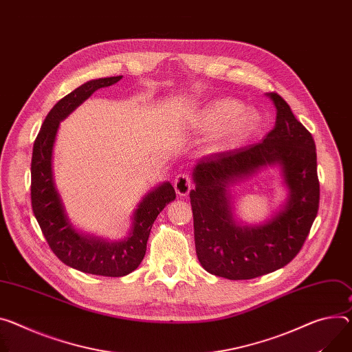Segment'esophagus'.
Segmentation results:
<instances>
[{"mask_svg": "<svg viewBox=\"0 0 352 352\" xmlns=\"http://www.w3.org/2000/svg\"><path fill=\"white\" fill-rule=\"evenodd\" d=\"M174 188L175 192L179 197H186L189 194L190 188H192V181H190V177L188 174H178L177 178L174 179Z\"/></svg>", "mask_w": 352, "mask_h": 352, "instance_id": "1", "label": "esophagus"}]
</instances>
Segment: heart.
<instances>
[{
    "mask_svg": "<svg viewBox=\"0 0 352 352\" xmlns=\"http://www.w3.org/2000/svg\"><path fill=\"white\" fill-rule=\"evenodd\" d=\"M257 123V113L244 108L239 101L220 98L206 104L192 118V126L198 131L216 132L219 144L233 143L248 135Z\"/></svg>",
    "mask_w": 352,
    "mask_h": 352,
    "instance_id": "obj_1",
    "label": "heart"
}]
</instances>
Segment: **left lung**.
Listing matches in <instances>:
<instances>
[{
	"mask_svg": "<svg viewBox=\"0 0 352 352\" xmlns=\"http://www.w3.org/2000/svg\"><path fill=\"white\" fill-rule=\"evenodd\" d=\"M274 129L261 143L212 154L197 163L189 192L201 265L232 280L252 279L289 264L300 251L320 201L316 144L278 94ZM268 166H278L287 199L263 226H243L234 214L232 188Z\"/></svg>",
	"mask_w": 352,
	"mask_h": 352,
	"instance_id": "8db88e82",
	"label": "left lung"
}]
</instances>
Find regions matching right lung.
Instances as JSON below:
<instances>
[{
	"mask_svg": "<svg viewBox=\"0 0 352 352\" xmlns=\"http://www.w3.org/2000/svg\"><path fill=\"white\" fill-rule=\"evenodd\" d=\"M120 78L122 76L87 81L61 98L47 113L41 127L30 164L32 209L49 247L66 265L85 274L102 276H124L140 265L154 220L175 199V190L170 182L166 181L154 186L138 205L129 233L118 241L80 232L67 216L53 174V148L60 122L95 91L109 87Z\"/></svg>",
	"mask_w": 352,
	"mask_h": 352,
	"instance_id": "add662e5",
	"label": "right lung"
}]
</instances>
